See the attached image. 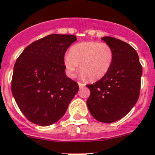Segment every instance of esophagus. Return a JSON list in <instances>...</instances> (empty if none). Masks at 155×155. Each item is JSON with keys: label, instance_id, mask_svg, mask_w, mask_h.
Instances as JSON below:
<instances>
[{"label": "esophagus", "instance_id": "esophagus-1", "mask_svg": "<svg viewBox=\"0 0 155 155\" xmlns=\"http://www.w3.org/2000/svg\"><path fill=\"white\" fill-rule=\"evenodd\" d=\"M79 88H83V87H85V84H83L82 83H79Z\"/></svg>", "mask_w": 155, "mask_h": 155}]
</instances>
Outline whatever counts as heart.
I'll return each instance as SVG.
<instances>
[{
	"label": "heart",
	"mask_w": 155,
	"mask_h": 155,
	"mask_svg": "<svg viewBox=\"0 0 155 155\" xmlns=\"http://www.w3.org/2000/svg\"><path fill=\"white\" fill-rule=\"evenodd\" d=\"M114 52L109 44L95 41L74 45L64 58V64L68 77L73 78L80 68L83 79L95 81L101 79L111 68Z\"/></svg>",
	"instance_id": "heart-1"
}]
</instances>
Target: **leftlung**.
I'll use <instances>...</instances> for the list:
<instances>
[{"label":"left lung","mask_w":155,"mask_h":155,"mask_svg":"<svg viewBox=\"0 0 155 155\" xmlns=\"http://www.w3.org/2000/svg\"><path fill=\"white\" fill-rule=\"evenodd\" d=\"M101 39L111 47L114 59L105 76L87 85L91 91L87 105L95 119L111 123L126 116L137 102L142 66L130 44L111 37Z\"/></svg>","instance_id":"left-lung-1"}]
</instances>
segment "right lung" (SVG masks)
Returning a JSON list of instances; mask_svg holds the SVG:
<instances>
[{
	"label": "right lung",
	"instance_id": "add662e5",
	"mask_svg": "<svg viewBox=\"0 0 155 155\" xmlns=\"http://www.w3.org/2000/svg\"><path fill=\"white\" fill-rule=\"evenodd\" d=\"M76 40L73 35H48L29 44L16 60L12 92L31 122L48 126L58 122L79 91L64 64L65 51Z\"/></svg>",
	"mask_w": 155,
	"mask_h": 155
}]
</instances>
